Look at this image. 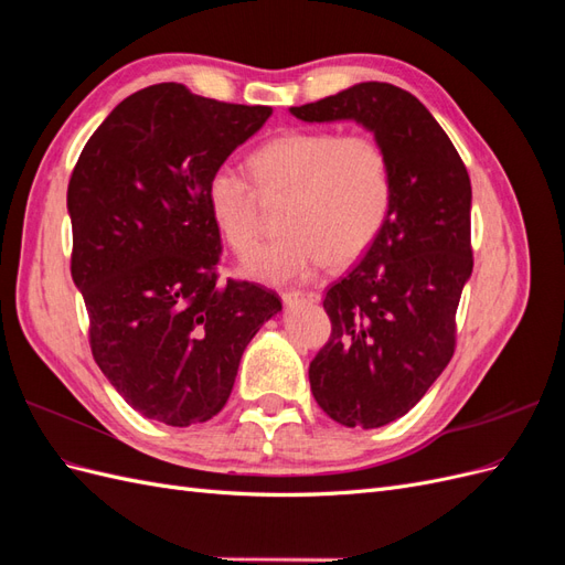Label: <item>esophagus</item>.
<instances>
[{
	"mask_svg": "<svg viewBox=\"0 0 565 565\" xmlns=\"http://www.w3.org/2000/svg\"><path fill=\"white\" fill-rule=\"evenodd\" d=\"M282 301H285V306H295V303H299V301L318 303V301H320V295H318V292H285V295H282Z\"/></svg>",
	"mask_w": 565,
	"mask_h": 565,
	"instance_id": "obj_1",
	"label": "esophagus"
}]
</instances>
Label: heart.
I'll list each match as a JSON object with an SVG mask.
<instances>
[{
  "mask_svg": "<svg viewBox=\"0 0 565 565\" xmlns=\"http://www.w3.org/2000/svg\"><path fill=\"white\" fill-rule=\"evenodd\" d=\"M264 193H289L280 241L245 262V273L268 285L313 278L332 262L361 256L380 235L391 207V169L370 136L295 129L266 141L249 158ZM207 210L226 245L245 254L256 243L254 185L231 164L207 179Z\"/></svg>",
  "mask_w": 565,
  "mask_h": 565,
  "instance_id": "heart-1",
  "label": "heart"
}]
</instances>
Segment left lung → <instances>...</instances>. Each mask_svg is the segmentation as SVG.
Wrapping results in <instances>:
<instances>
[{
  "label": "left lung",
  "mask_w": 565,
  "mask_h": 565,
  "mask_svg": "<svg viewBox=\"0 0 565 565\" xmlns=\"http://www.w3.org/2000/svg\"><path fill=\"white\" fill-rule=\"evenodd\" d=\"M301 122L365 127L391 169V207L363 262L324 295L332 337L309 367L318 405L377 429L415 407L455 353L471 278V181L448 134L405 89L361 82L289 108Z\"/></svg>",
  "instance_id": "8db88e82"
}]
</instances>
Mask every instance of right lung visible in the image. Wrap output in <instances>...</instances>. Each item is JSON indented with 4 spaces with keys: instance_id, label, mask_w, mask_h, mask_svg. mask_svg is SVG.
Wrapping results in <instances>:
<instances>
[{
    "instance_id": "obj_1",
    "label": "right lung",
    "mask_w": 565,
    "mask_h": 565,
    "mask_svg": "<svg viewBox=\"0 0 565 565\" xmlns=\"http://www.w3.org/2000/svg\"><path fill=\"white\" fill-rule=\"evenodd\" d=\"M270 113L152 84L104 119L73 169L71 270L94 361L148 419H212L252 337L282 311L262 285L216 282L221 235L204 195Z\"/></svg>"
}]
</instances>
